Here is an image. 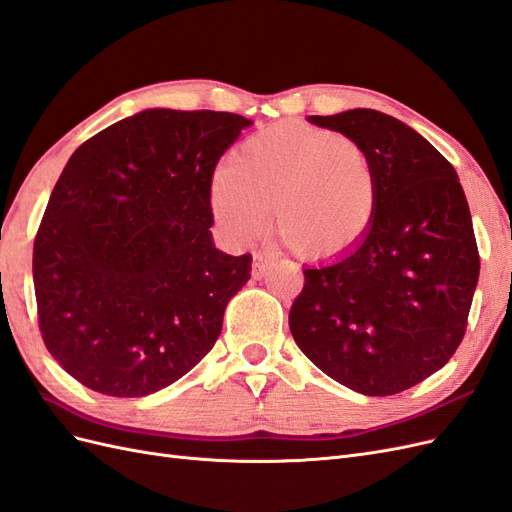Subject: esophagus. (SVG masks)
Returning a JSON list of instances; mask_svg holds the SVG:
<instances>
[{"instance_id": "esophagus-1", "label": "esophagus", "mask_w": 512, "mask_h": 512, "mask_svg": "<svg viewBox=\"0 0 512 512\" xmlns=\"http://www.w3.org/2000/svg\"><path fill=\"white\" fill-rule=\"evenodd\" d=\"M271 269V260L262 254L254 256V265H252V277L254 280H260V277H265Z\"/></svg>"}]
</instances>
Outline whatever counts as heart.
Instances as JSON below:
<instances>
[{"label": "heart", "instance_id": "heart-1", "mask_svg": "<svg viewBox=\"0 0 512 512\" xmlns=\"http://www.w3.org/2000/svg\"><path fill=\"white\" fill-rule=\"evenodd\" d=\"M211 209L230 239L273 228L305 260L354 252L374 228L380 181L361 143L331 130L275 123L245 138L235 166L215 170Z\"/></svg>", "mask_w": 512, "mask_h": 512}]
</instances>
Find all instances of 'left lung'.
Here are the masks:
<instances>
[{
    "mask_svg": "<svg viewBox=\"0 0 512 512\" xmlns=\"http://www.w3.org/2000/svg\"><path fill=\"white\" fill-rule=\"evenodd\" d=\"M309 121L365 147L380 211L354 252L303 271L290 333L339 384L395 395L444 367L466 335L480 269L468 200L453 164L391 115L354 108Z\"/></svg>",
    "mask_w": 512,
    "mask_h": 512,
    "instance_id": "8db88e82",
    "label": "left lung"
}]
</instances>
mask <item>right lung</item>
<instances>
[{"label": "right lung", "instance_id": "right-lung-1", "mask_svg": "<svg viewBox=\"0 0 512 512\" xmlns=\"http://www.w3.org/2000/svg\"><path fill=\"white\" fill-rule=\"evenodd\" d=\"M252 123L149 108L72 153L34 241V288L46 350L87 389L145 397L218 342L252 254L213 247L211 181Z\"/></svg>", "mask_w": 512, "mask_h": 512}]
</instances>
